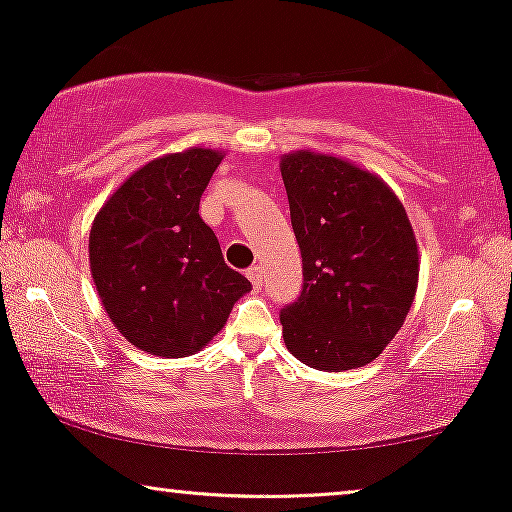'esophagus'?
I'll list each match as a JSON object with an SVG mask.
<instances>
[{
  "label": "esophagus",
  "instance_id": "1",
  "mask_svg": "<svg viewBox=\"0 0 512 512\" xmlns=\"http://www.w3.org/2000/svg\"><path fill=\"white\" fill-rule=\"evenodd\" d=\"M247 277L251 279V284H254V289H261V284H263V268H261V265H254V268H249Z\"/></svg>",
  "mask_w": 512,
  "mask_h": 512
}]
</instances>
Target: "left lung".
Segmentation results:
<instances>
[{
  "instance_id": "8db88e82",
  "label": "left lung",
  "mask_w": 512,
  "mask_h": 512,
  "mask_svg": "<svg viewBox=\"0 0 512 512\" xmlns=\"http://www.w3.org/2000/svg\"><path fill=\"white\" fill-rule=\"evenodd\" d=\"M279 170L303 256V293L279 321L305 366L340 373L375 361L408 317L419 249L398 195L363 167L310 149Z\"/></svg>"
}]
</instances>
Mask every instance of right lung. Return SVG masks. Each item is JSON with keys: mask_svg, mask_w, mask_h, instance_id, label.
I'll return each instance as SVG.
<instances>
[{"mask_svg": "<svg viewBox=\"0 0 512 512\" xmlns=\"http://www.w3.org/2000/svg\"><path fill=\"white\" fill-rule=\"evenodd\" d=\"M226 153H165L132 172L95 214L90 275L111 324L160 359L200 352L251 282L223 261L200 198Z\"/></svg>", "mask_w": 512, "mask_h": 512, "instance_id": "1", "label": "right lung"}]
</instances>
